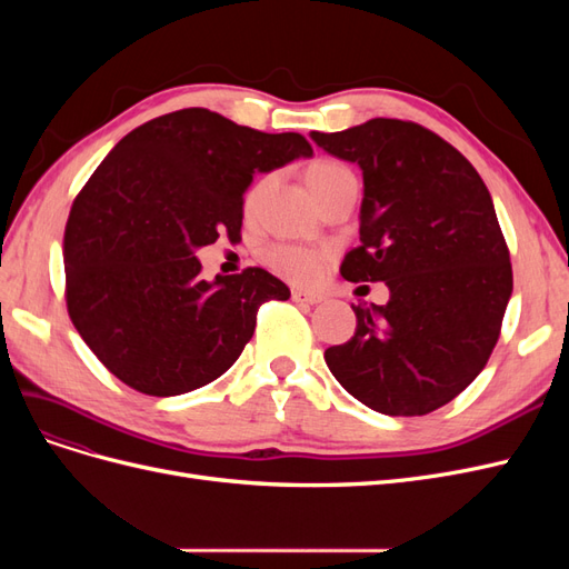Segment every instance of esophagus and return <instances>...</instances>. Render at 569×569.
<instances>
[{"label":"esophagus","mask_w":569,"mask_h":569,"mask_svg":"<svg viewBox=\"0 0 569 569\" xmlns=\"http://www.w3.org/2000/svg\"><path fill=\"white\" fill-rule=\"evenodd\" d=\"M291 299L297 303H306V306H316L322 301L320 295H313V291H303V289H291Z\"/></svg>","instance_id":"1"}]
</instances>
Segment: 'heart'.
<instances>
[{
  "label": "heart",
  "instance_id": "heart-1",
  "mask_svg": "<svg viewBox=\"0 0 569 569\" xmlns=\"http://www.w3.org/2000/svg\"><path fill=\"white\" fill-rule=\"evenodd\" d=\"M266 182H268V178L253 184V189L247 197L249 206L256 201L258 194L263 192ZM306 182H308V187H311V192L318 199H322L327 192H332L335 187L356 182V178L343 163L332 161V159H320L306 168ZM263 261L270 270L282 274V278L289 282L311 284L320 278L325 266H327V251L313 249V247H301V244H272L263 251Z\"/></svg>",
  "mask_w": 569,
  "mask_h": 569
}]
</instances>
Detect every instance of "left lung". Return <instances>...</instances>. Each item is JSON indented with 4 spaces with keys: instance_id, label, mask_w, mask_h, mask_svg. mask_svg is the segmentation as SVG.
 <instances>
[{
    "instance_id": "left-lung-1",
    "label": "left lung",
    "mask_w": 569,
    "mask_h": 569,
    "mask_svg": "<svg viewBox=\"0 0 569 569\" xmlns=\"http://www.w3.org/2000/svg\"><path fill=\"white\" fill-rule=\"evenodd\" d=\"M311 140L363 170L360 247L343 256L341 278L389 287L387 306H353L356 335L325 363L368 408L427 416L485 370L512 295L489 189L456 147L410 120L372 118Z\"/></svg>"
}]
</instances>
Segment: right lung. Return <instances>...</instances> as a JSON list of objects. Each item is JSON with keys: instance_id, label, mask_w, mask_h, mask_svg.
<instances>
[{"instance_id": "1", "label": "right lung", "mask_w": 569, "mask_h": 569, "mask_svg": "<svg viewBox=\"0 0 569 569\" xmlns=\"http://www.w3.org/2000/svg\"><path fill=\"white\" fill-rule=\"evenodd\" d=\"M311 153L299 132L209 109L153 118L109 151L73 201L63 266L68 316L120 382L149 396L209 385L244 351L261 303L289 299L263 268L203 280L194 251L239 237L253 173Z\"/></svg>"}]
</instances>
